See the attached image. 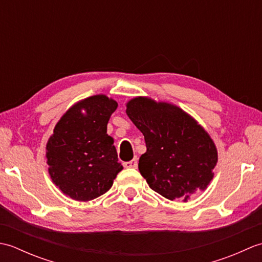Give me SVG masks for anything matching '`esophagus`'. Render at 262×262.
<instances>
[{"instance_id": "obj_1", "label": "esophagus", "mask_w": 262, "mask_h": 262, "mask_svg": "<svg viewBox=\"0 0 262 262\" xmlns=\"http://www.w3.org/2000/svg\"><path fill=\"white\" fill-rule=\"evenodd\" d=\"M138 165V161H137V158H134L130 161H128V162H124V166L125 168H128V169H136Z\"/></svg>"}]
</instances>
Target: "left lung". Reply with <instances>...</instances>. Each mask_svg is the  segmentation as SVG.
<instances>
[{
	"label": "left lung",
	"mask_w": 262,
	"mask_h": 262,
	"mask_svg": "<svg viewBox=\"0 0 262 262\" xmlns=\"http://www.w3.org/2000/svg\"><path fill=\"white\" fill-rule=\"evenodd\" d=\"M126 114L145 138L138 170L148 186L166 199L187 203L214 178L217 148L198 121L178 105L136 97Z\"/></svg>",
	"instance_id": "left-lung-1"
}]
</instances>
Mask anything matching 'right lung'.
Listing matches in <instances>:
<instances>
[{"mask_svg": "<svg viewBox=\"0 0 262 262\" xmlns=\"http://www.w3.org/2000/svg\"><path fill=\"white\" fill-rule=\"evenodd\" d=\"M117 107L113 98L97 94L74 103L55 125L46 144L48 173L65 196L77 202L96 199L124 169L107 134Z\"/></svg>", "mask_w": 262, "mask_h": 262, "instance_id": "1", "label": "right lung"}]
</instances>
